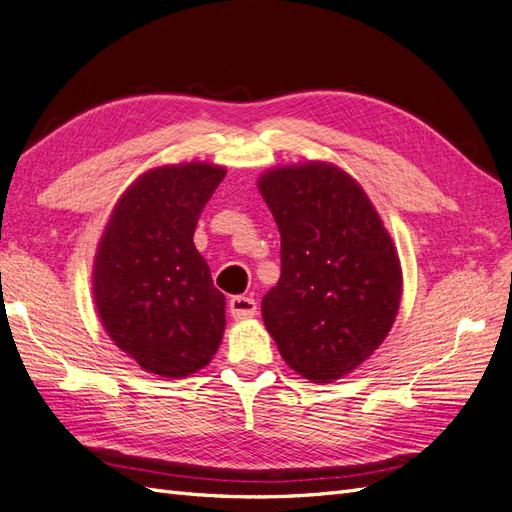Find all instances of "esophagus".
Masks as SVG:
<instances>
[{"label":"esophagus","instance_id":"esophagus-1","mask_svg":"<svg viewBox=\"0 0 512 512\" xmlns=\"http://www.w3.org/2000/svg\"><path fill=\"white\" fill-rule=\"evenodd\" d=\"M229 311L233 320H251L257 316V303L248 296H233L229 300Z\"/></svg>","mask_w":512,"mask_h":512}]
</instances>
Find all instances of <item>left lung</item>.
Instances as JSON below:
<instances>
[{
    "label": "left lung",
    "instance_id": "left-lung-1",
    "mask_svg": "<svg viewBox=\"0 0 512 512\" xmlns=\"http://www.w3.org/2000/svg\"><path fill=\"white\" fill-rule=\"evenodd\" d=\"M257 188L281 233V279L261 316L283 361L333 383L374 355L396 322L400 257L361 183L329 162L266 170Z\"/></svg>",
    "mask_w": 512,
    "mask_h": 512
}]
</instances>
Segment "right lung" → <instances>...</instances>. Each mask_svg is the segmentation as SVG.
Wrapping results in <instances>:
<instances>
[{
    "label": "right lung",
    "instance_id": "obj_1",
    "mask_svg": "<svg viewBox=\"0 0 512 512\" xmlns=\"http://www.w3.org/2000/svg\"><path fill=\"white\" fill-rule=\"evenodd\" d=\"M227 168L181 162L142 173L116 201L97 246L93 296L103 329L144 372L186 378L212 361L225 296L194 229Z\"/></svg>",
    "mask_w": 512,
    "mask_h": 512
}]
</instances>
